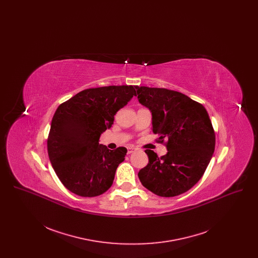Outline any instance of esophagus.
I'll use <instances>...</instances> for the list:
<instances>
[{"label": "esophagus", "instance_id": "1", "mask_svg": "<svg viewBox=\"0 0 258 258\" xmlns=\"http://www.w3.org/2000/svg\"><path fill=\"white\" fill-rule=\"evenodd\" d=\"M126 149H127V154H132L136 151V148L132 147V146H128Z\"/></svg>", "mask_w": 258, "mask_h": 258}]
</instances>
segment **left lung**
<instances>
[{
    "mask_svg": "<svg viewBox=\"0 0 258 258\" xmlns=\"http://www.w3.org/2000/svg\"><path fill=\"white\" fill-rule=\"evenodd\" d=\"M138 101L152 113L153 133L167 140L159 158L146 150L149 162L138 172L146 188L162 197L180 196L201 179L215 151L216 136L205 107L182 93L135 87Z\"/></svg>",
    "mask_w": 258,
    "mask_h": 258,
    "instance_id": "8db88e82",
    "label": "left lung"
}]
</instances>
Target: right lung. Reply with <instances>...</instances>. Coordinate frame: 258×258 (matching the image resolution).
Returning a JSON list of instances; mask_svg holds the SVG:
<instances>
[{
    "instance_id": "add662e5",
    "label": "right lung",
    "mask_w": 258,
    "mask_h": 258,
    "mask_svg": "<svg viewBox=\"0 0 258 258\" xmlns=\"http://www.w3.org/2000/svg\"><path fill=\"white\" fill-rule=\"evenodd\" d=\"M136 86L81 91L55 112L47 139L50 162L62 184L79 197H98L110 187L126 149L99 144L114 115L136 96Z\"/></svg>"
}]
</instances>
